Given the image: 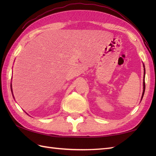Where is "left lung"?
Wrapping results in <instances>:
<instances>
[{
    "mask_svg": "<svg viewBox=\"0 0 156 156\" xmlns=\"http://www.w3.org/2000/svg\"><path fill=\"white\" fill-rule=\"evenodd\" d=\"M144 90H143V94H142V97H141V100L142 98H143V97H144V92H145V66H144Z\"/></svg>",
    "mask_w": 156,
    "mask_h": 156,
    "instance_id": "1",
    "label": "left lung"
}]
</instances>
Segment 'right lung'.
Wrapping results in <instances>:
<instances>
[{"mask_svg":"<svg viewBox=\"0 0 156 156\" xmlns=\"http://www.w3.org/2000/svg\"><path fill=\"white\" fill-rule=\"evenodd\" d=\"M11 90H12V87H11Z\"/></svg>","mask_w":156,"mask_h":156,"instance_id":"add662e5","label":"right lung"}]
</instances>
